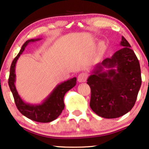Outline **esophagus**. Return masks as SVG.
<instances>
[{"instance_id":"34e87169","label":"esophagus","mask_w":149,"mask_h":149,"mask_svg":"<svg viewBox=\"0 0 149 149\" xmlns=\"http://www.w3.org/2000/svg\"><path fill=\"white\" fill-rule=\"evenodd\" d=\"M88 76L86 73H81L78 75V81L79 82H84L87 80V78Z\"/></svg>"}]
</instances>
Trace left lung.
Segmentation results:
<instances>
[{
  "label": "left lung",
  "mask_w": 149,
  "mask_h": 149,
  "mask_svg": "<svg viewBox=\"0 0 149 149\" xmlns=\"http://www.w3.org/2000/svg\"><path fill=\"white\" fill-rule=\"evenodd\" d=\"M120 45L123 48L96 64L87 79L91 109L106 119L120 117L131 110L141 85L137 56L123 37Z\"/></svg>",
  "instance_id": "1"
}]
</instances>
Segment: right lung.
<instances>
[{
    "label": "right lung",
    "mask_w": 149,
    "mask_h": 149,
    "mask_svg": "<svg viewBox=\"0 0 149 149\" xmlns=\"http://www.w3.org/2000/svg\"><path fill=\"white\" fill-rule=\"evenodd\" d=\"M41 39H32L26 41L21 47L20 51L17 56L12 61L10 67V76H9L8 85L10 90L13 94L14 102L17 105V109L19 110L23 115L26 116L28 119L41 123H48L53 121L56 119L62 110L64 108V96L68 91L72 89L76 84V78H71V79L64 81L62 83L57 85L53 92L47 96V98L40 104H30L27 103L22 100L20 97L15 87L16 74L15 67L16 64L24 51L25 48L28 45L30 42H35L36 41L40 40Z\"/></svg>",
    "instance_id": "add662e5"
}]
</instances>
